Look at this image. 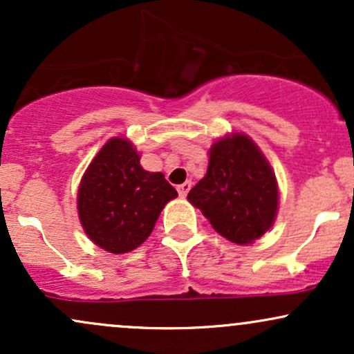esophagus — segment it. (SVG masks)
Masks as SVG:
<instances>
[{
    "mask_svg": "<svg viewBox=\"0 0 354 354\" xmlns=\"http://www.w3.org/2000/svg\"><path fill=\"white\" fill-rule=\"evenodd\" d=\"M191 189V181H185L183 185L178 186V193H180L181 198H185L188 194V191Z\"/></svg>",
    "mask_w": 354,
    "mask_h": 354,
    "instance_id": "1",
    "label": "esophagus"
}]
</instances>
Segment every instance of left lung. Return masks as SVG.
Returning <instances> with one entry per match:
<instances>
[{"instance_id": "1", "label": "left lung", "mask_w": 354, "mask_h": 354, "mask_svg": "<svg viewBox=\"0 0 354 354\" xmlns=\"http://www.w3.org/2000/svg\"><path fill=\"white\" fill-rule=\"evenodd\" d=\"M208 171L188 193L214 231L246 246L273 226L279 206L274 171L245 133L225 135L211 145Z\"/></svg>"}]
</instances>
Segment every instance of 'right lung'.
Masks as SVG:
<instances>
[{"mask_svg": "<svg viewBox=\"0 0 354 354\" xmlns=\"http://www.w3.org/2000/svg\"><path fill=\"white\" fill-rule=\"evenodd\" d=\"M124 136L103 145L81 178L78 216L101 250L123 254L148 239L166 203L178 196L163 173H149Z\"/></svg>", "mask_w": 354, "mask_h": 354, "instance_id": "1", "label": "right lung"}]
</instances>
